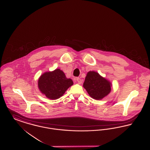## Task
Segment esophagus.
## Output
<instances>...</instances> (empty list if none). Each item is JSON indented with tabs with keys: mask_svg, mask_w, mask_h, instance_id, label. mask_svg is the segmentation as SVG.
<instances>
[{
	"mask_svg": "<svg viewBox=\"0 0 150 150\" xmlns=\"http://www.w3.org/2000/svg\"><path fill=\"white\" fill-rule=\"evenodd\" d=\"M76 80H77V81H78V84H81V83H82V80H81V79L80 78H76Z\"/></svg>",
	"mask_w": 150,
	"mask_h": 150,
	"instance_id": "obj_1",
	"label": "esophagus"
}]
</instances>
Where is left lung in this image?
Wrapping results in <instances>:
<instances>
[{
	"label": "left lung",
	"mask_w": 150,
	"mask_h": 150,
	"mask_svg": "<svg viewBox=\"0 0 150 150\" xmlns=\"http://www.w3.org/2000/svg\"><path fill=\"white\" fill-rule=\"evenodd\" d=\"M83 86L89 96L96 100H101L111 91V83L96 72H88Z\"/></svg>",
	"instance_id": "8db88e82"
}]
</instances>
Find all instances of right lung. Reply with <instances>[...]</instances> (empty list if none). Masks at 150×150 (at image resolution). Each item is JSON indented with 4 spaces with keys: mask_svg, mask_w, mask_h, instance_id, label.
<instances>
[{
    "mask_svg": "<svg viewBox=\"0 0 150 150\" xmlns=\"http://www.w3.org/2000/svg\"><path fill=\"white\" fill-rule=\"evenodd\" d=\"M72 85V80L66 78L64 72L60 69L43 74L38 80L40 91L51 100H57L61 97Z\"/></svg>",
    "mask_w": 150,
    "mask_h": 150,
    "instance_id": "right-lung-1",
    "label": "right lung"
}]
</instances>
